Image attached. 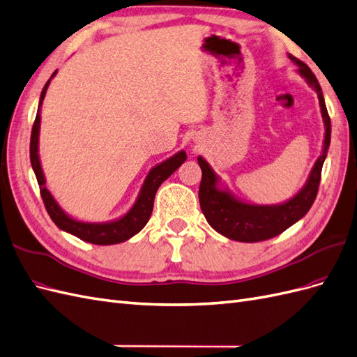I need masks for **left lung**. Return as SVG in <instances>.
I'll use <instances>...</instances> for the list:
<instances>
[{
    "mask_svg": "<svg viewBox=\"0 0 357 357\" xmlns=\"http://www.w3.org/2000/svg\"><path fill=\"white\" fill-rule=\"evenodd\" d=\"M288 56L297 66V73L306 79L307 85L312 86L317 96H319L324 123L321 155L315 160L302 189L294 197L284 202H279V204H250V202L233 195V192L228 188H220L219 176L204 158L198 156V163L202 171L198 194L202 213H204L211 228L218 231L219 234L236 240V242H263V240L284 233L287 228H290L307 213V210L311 208L317 197V192H319L321 168L331 146V119L326 109L321 86L310 67L293 55Z\"/></svg>",
    "mask_w": 357,
    "mask_h": 357,
    "instance_id": "obj_1",
    "label": "left lung"
}]
</instances>
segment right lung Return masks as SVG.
I'll return each mask as SVG.
<instances>
[{
	"instance_id": "obj_1",
	"label": "right lung",
	"mask_w": 357,
	"mask_h": 357,
	"mask_svg": "<svg viewBox=\"0 0 357 357\" xmlns=\"http://www.w3.org/2000/svg\"><path fill=\"white\" fill-rule=\"evenodd\" d=\"M56 75V70L52 73V76L47 82L45 84L40 100H38V108L36 121L33 124V132H31V141H30V159H31V167L36 174L38 188H40V195L45 202V207L47 215L51 216L54 224L60 229L66 231L75 237H78L84 242H89L93 245H117L121 242H126L135 234H138L139 231L146 227L149 219L153 211V202H155V195L159 189V186L165 181L172 172H174L183 162L186 160V151L180 150L176 153L174 156L168 158L158 163L156 167H153L149 174L144 180V185L141 186V190L138 194V198L135 199L133 206L128 211L126 215H123L117 219L107 220V222H85V220L75 219L70 215H67L66 211L61 208V206L56 202L54 195L46 188V178L42 169L40 156H38V135H40V111L43 99L47 91V86H50L54 76Z\"/></svg>"
}]
</instances>
